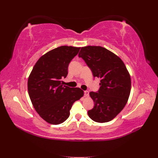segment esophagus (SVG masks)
<instances>
[{
  "label": "esophagus",
  "instance_id": "esophagus-1",
  "mask_svg": "<svg viewBox=\"0 0 158 158\" xmlns=\"http://www.w3.org/2000/svg\"><path fill=\"white\" fill-rule=\"evenodd\" d=\"M84 95L85 97H88L89 96V92L88 90H85L84 92Z\"/></svg>",
  "mask_w": 158,
  "mask_h": 158
}]
</instances>
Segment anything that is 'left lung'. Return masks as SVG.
Segmentation results:
<instances>
[{"label": "left lung", "mask_w": 158, "mask_h": 158, "mask_svg": "<svg viewBox=\"0 0 158 158\" xmlns=\"http://www.w3.org/2000/svg\"><path fill=\"white\" fill-rule=\"evenodd\" d=\"M100 79L97 92H90L94 102L88 116L98 123L111 121L125 106L131 89V76L123 60L113 52L100 46L82 47L78 54Z\"/></svg>", "instance_id": "obj_1"}]
</instances>
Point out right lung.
Listing matches in <instances>:
<instances>
[{"label": "right lung", "instance_id": "add662e5", "mask_svg": "<svg viewBox=\"0 0 158 158\" xmlns=\"http://www.w3.org/2000/svg\"><path fill=\"white\" fill-rule=\"evenodd\" d=\"M80 47L60 46L41 56L28 78L27 89L35 111L45 121L59 125L70 115L73 103L84 92L79 88L63 85L70 61Z\"/></svg>", "mask_w": 158, "mask_h": 158}]
</instances>
